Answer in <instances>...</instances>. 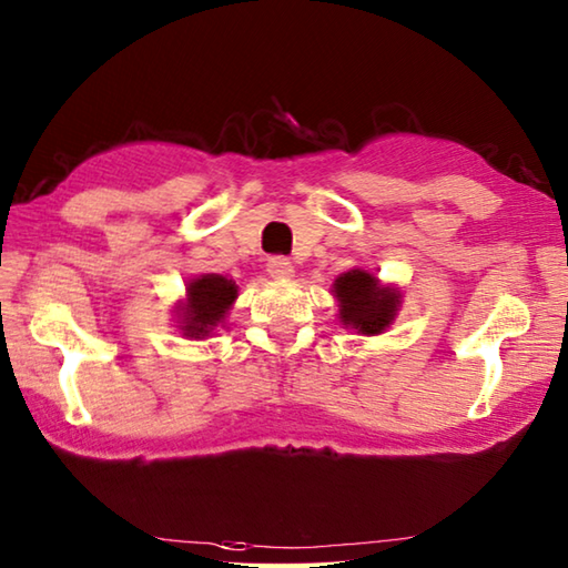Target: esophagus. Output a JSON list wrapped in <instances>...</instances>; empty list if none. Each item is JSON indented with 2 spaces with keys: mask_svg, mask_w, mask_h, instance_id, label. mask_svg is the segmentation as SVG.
Masks as SVG:
<instances>
[{
  "mask_svg": "<svg viewBox=\"0 0 568 568\" xmlns=\"http://www.w3.org/2000/svg\"><path fill=\"white\" fill-rule=\"evenodd\" d=\"M265 267H267V275L275 277V281H287V277H293V263L283 255L267 257Z\"/></svg>",
  "mask_w": 568,
  "mask_h": 568,
  "instance_id": "obj_1",
  "label": "esophagus"
}]
</instances>
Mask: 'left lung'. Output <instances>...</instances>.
I'll return each instance as SVG.
<instances>
[{
  "label": "left lung",
  "instance_id": "obj_1",
  "mask_svg": "<svg viewBox=\"0 0 568 568\" xmlns=\"http://www.w3.org/2000/svg\"><path fill=\"white\" fill-rule=\"evenodd\" d=\"M333 295L339 305V323L363 335H379L389 327L399 311V291L379 285L373 273L355 267L333 283Z\"/></svg>",
  "mask_w": 568,
  "mask_h": 568
}]
</instances>
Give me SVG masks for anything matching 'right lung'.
<instances>
[{
  "mask_svg": "<svg viewBox=\"0 0 568 568\" xmlns=\"http://www.w3.org/2000/svg\"><path fill=\"white\" fill-rule=\"evenodd\" d=\"M239 297V285L219 273L199 275L185 285V301L179 303L181 329L185 337H209Z\"/></svg>",
  "mask_w": 568,
  "mask_h": 568,
  "instance_id": "obj_1",
  "label": "right lung"
}]
</instances>
